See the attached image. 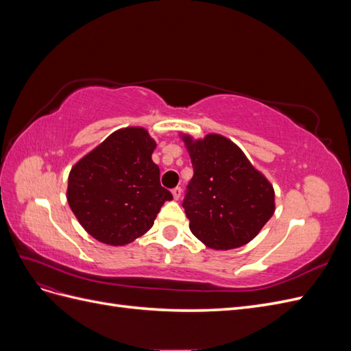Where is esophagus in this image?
<instances>
[{
    "instance_id": "34e87169",
    "label": "esophagus",
    "mask_w": 351,
    "mask_h": 351,
    "mask_svg": "<svg viewBox=\"0 0 351 351\" xmlns=\"http://www.w3.org/2000/svg\"><path fill=\"white\" fill-rule=\"evenodd\" d=\"M173 196H174V199H176V200H178V199H180V196H182V187H176V189H173Z\"/></svg>"
}]
</instances>
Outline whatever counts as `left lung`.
<instances>
[{"instance_id":"left-lung-1","label":"left lung","mask_w":351,"mask_h":351,"mask_svg":"<svg viewBox=\"0 0 351 351\" xmlns=\"http://www.w3.org/2000/svg\"><path fill=\"white\" fill-rule=\"evenodd\" d=\"M182 139L193 165L183 200L190 231L215 250L247 244L274 215L272 184L227 137L210 133Z\"/></svg>"}]
</instances>
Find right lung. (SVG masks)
Instances as JSON below:
<instances>
[{
    "label": "right lung",
    "instance_id": "add662e5",
    "mask_svg": "<svg viewBox=\"0 0 351 351\" xmlns=\"http://www.w3.org/2000/svg\"><path fill=\"white\" fill-rule=\"evenodd\" d=\"M156 142L143 127H125L71 168L67 200L80 226L101 243L124 246L154 226L173 195L152 161Z\"/></svg>",
    "mask_w": 351,
    "mask_h": 351
}]
</instances>
